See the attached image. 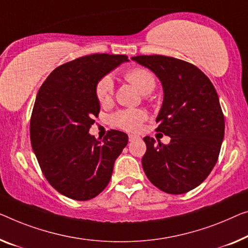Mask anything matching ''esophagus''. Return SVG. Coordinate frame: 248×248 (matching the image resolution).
Listing matches in <instances>:
<instances>
[{
    "label": "esophagus",
    "mask_w": 248,
    "mask_h": 248,
    "mask_svg": "<svg viewBox=\"0 0 248 248\" xmlns=\"http://www.w3.org/2000/svg\"><path fill=\"white\" fill-rule=\"evenodd\" d=\"M140 137L137 136V135H129V141H135V140L139 139Z\"/></svg>",
    "instance_id": "obj_1"
}]
</instances>
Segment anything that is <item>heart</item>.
Wrapping results in <instances>:
<instances>
[{
    "instance_id": "heart-1",
    "label": "heart",
    "mask_w": 248,
    "mask_h": 248,
    "mask_svg": "<svg viewBox=\"0 0 248 248\" xmlns=\"http://www.w3.org/2000/svg\"><path fill=\"white\" fill-rule=\"evenodd\" d=\"M125 80L136 87L143 94L154 91L156 79L149 70L145 68H134L124 73ZM95 95L102 106L111 102L113 95V80L110 76H105L99 80L95 87ZM147 113L139 109L120 110L111 117V123L124 130L138 131L146 120Z\"/></svg>"
}]
</instances>
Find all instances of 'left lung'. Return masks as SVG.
Here are the masks:
<instances>
[{"label":"left lung","mask_w":248,"mask_h":248,"mask_svg":"<svg viewBox=\"0 0 248 248\" xmlns=\"http://www.w3.org/2000/svg\"><path fill=\"white\" fill-rule=\"evenodd\" d=\"M131 59L160 80L164 101L156 130L171 138L168 145L143 138V170L165 193H187L204 182L218 159L225 132L218 95L205 73L189 62L158 54Z\"/></svg>","instance_id":"obj_1"}]
</instances>
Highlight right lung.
Instances as JSON below:
<instances>
[{"instance_id":"1","label":"right lung","mask_w":248,"mask_h":248,"mask_svg":"<svg viewBox=\"0 0 248 248\" xmlns=\"http://www.w3.org/2000/svg\"><path fill=\"white\" fill-rule=\"evenodd\" d=\"M125 61L121 54L78 58L55 68L36 94L30 121L33 151L51 186L75 201H89L105 189L128 143L123 131L110 130L102 140L89 134L100 112L97 83Z\"/></svg>"}]
</instances>
